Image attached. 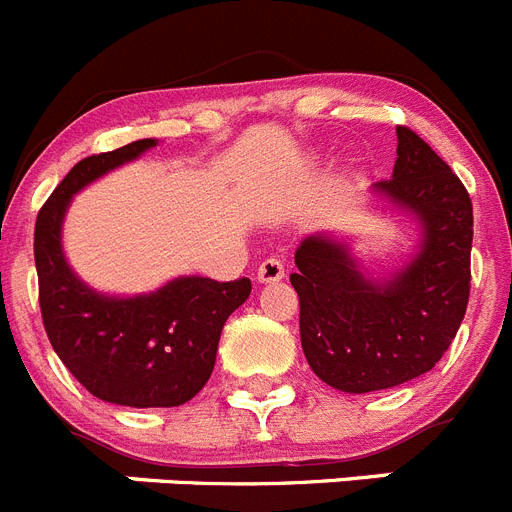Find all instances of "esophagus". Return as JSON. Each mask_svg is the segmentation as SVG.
Masks as SVG:
<instances>
[{"mask_svg": "<svg viewBox=\"0 0 512 512\" xmlns=\"http://www.w3.org/2000/svg\"><path fill=\"white\" fill-rule=\"evenodd\" d=\"M285 278V267L278 257H267L260 267H257V280L260 283H278Z\"/></svg>", "mask_w": 512, "mask_h": 512, "instance_id": "obj_1", "label": "esophagus"}]
</instances>
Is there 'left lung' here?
<instances>
[{
  "label": "left lung",
  "mask_w": 512,
  "mask_h": 512,
  "mask_svg": "<svg viewBox=\"0 0 512 512\" xmlns=\"http://www.w3.org/2000/svg\"><path fill=\"white\" fill-rule=\"evenodd\" d=\"M390 181L370 188L375 206L411 216L418 245L400 267L372 275L352 242L308 234L290 283L301 303L308 365L342 393H372L426 375L457 336L469 301L472 201L449 165L398 127Z\"/></svg>",
  "instance_id": "8db88e82"
}]
</instances>
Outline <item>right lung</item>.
Returning <instances> with one entry per match:
<instances>
[{
    "instance_id": "right-lung-1",
    "label": "right lung",
    "mask_w": 512,
    "mask_h": 512,
    "mask_svg": "<svg viewBox=\"0 0 512 512\" xmlns=\"http://www.w3.org/2000/svg\"><path fill=\"white\" fill-rule=\"evenodd\" d=\"M158 145L155 137L84 158L40 209L35 267L48 339L91 395L127 408H176L209 382L227 319L250 296V278L216 283L178 275L137 296H112L73 273L63 222L78 191Z\"/></svg>"
}]
</instances>
